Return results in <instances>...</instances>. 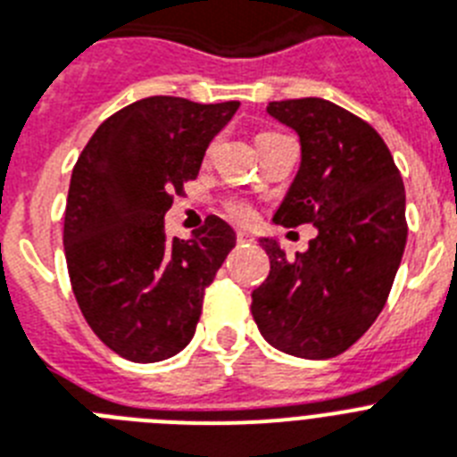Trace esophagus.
Segmentation results:
<instances>
[{"label":"esophagus","mask_w":457,"mask_h":457,"mask_svg":"<svg viewBox=\"0 0 457 457\" xmlns=\"http://www.w3.org/2000/svg\"><path fill=\"white\" fill-rule=\"evenodd\" d=\"M253 235L251 232H244V229H239V232H237V244H241V246H244V244H253Z\"/></svg>","instance_id":"34e87169"}]
</instances>
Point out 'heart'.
I'll list each match as a JSON object with an SVG mask.
<instances>
[{
	"label": "heart",
	"mask_w": 457,
	"mask_h": 457,
	"mask_svg": "<svg viewBox=\"0 0 457 457\" xmlns=\"http://www.w3.org/2000/svg\"><path fill=\"white\" fill-rule=\"evenodd\" d=\"M276 132H264L258 137V144L262 139H267V137H274ZM222 211H225V216L232 218V220L237 222H251L253 216H255V211H253V204L248 202V199L244 197H228L225 202H222Z\"/></svg>",
	"instance_id": "b5f03b06"
}]
</instances>
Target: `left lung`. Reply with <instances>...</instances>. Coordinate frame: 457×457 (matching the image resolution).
I'll use <instances>...</instances> for the list:
<instances>
[{"label":"left lung","mask_w":457,"mask_h":457,"mask_svg":"<svg viewBox=\"0 0 457 457\" xmlns=\"http://www.w3.org/2000/svg\"><path fill=\"white\" fill-rule=\"evenodd\" d=\"M302 141V164L274 220L316 225L309 251L286 258L262 241L270 276L251 312L271 346L297 358H335L377 320L406 244L404 183L381 134L328 99L270 102Z\"/></svg>","instance_id":"1"}]
</instances>
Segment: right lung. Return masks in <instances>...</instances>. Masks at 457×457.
<instances>
[{
	"label": "right lung",
	"instance_id": "add662e5",
	"mask_svg": "<svg viewBox=\"0 0 457 457\" xmlns=\"http://www.w3.org/2000/svg\"><path fill=\"white\" fill-rule=\"evenodd\" d=\"M237 109L139 99L106 118L76 160L62 232L69 281L86 323L120 358L160 362L193 339L204 290L237 239L206 216L193 239L167 241L164 213Z\"/></svg>",
	"mask_w": 457,
	"mask_h": 457
}]
</instances>
